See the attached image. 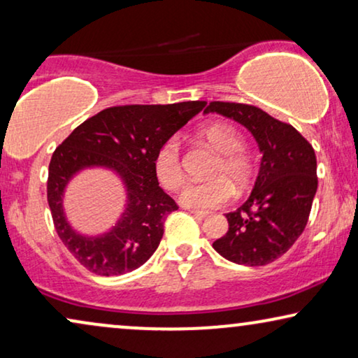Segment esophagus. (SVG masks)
Listing matches in <instances>:
<instances>
[{
	"label": "esophagus",
	"mask_w": 358,
	"mask_h": 358,
	"mask_svg": "<svg viewBox=\"0 0 358 358\" xmlns=\"http://www.w3.org/2000/svg\"><path fill=\"white\" fill-rule=\"evenodd\" d=\"M189 212L194 215L195 218L197 220H203V218H207V212H202V210H194V208H189Z\"/></svg>",
	"instance_id": "esophagus-1"
}]
</instances>
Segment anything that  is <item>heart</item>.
Segmentation results:
<instances>
[{"instance_id": "heart-1", "label": "heart", "mask_w": 358, "mask_h": 358, "mask_svg": "<svg viewBox=\"0 0 358 358\" xmlns=\"http://www.w3.org/2000/svg\"><path fill=\"white\" fill-rule=\"evenodd\" d=\"M199 134L212 148L220 153V159L212 168L215 178L203 182L189 184L179 195L180 203L189 208H215L227 203L234 194V185L244 187L251 176V164L241 151L244 140L231 124L212 120L200 127ZM153 168L163 187L179 189L184 184L182 150L178 136H169L158 146L155 153Z\"/></svg>"}]
</instances>
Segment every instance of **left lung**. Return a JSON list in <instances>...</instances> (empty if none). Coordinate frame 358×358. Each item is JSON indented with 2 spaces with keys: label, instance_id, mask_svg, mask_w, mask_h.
Here are the masks:
<instances>
[{
  "label": "left lung",
  "instance_id": "obj_1",
  "mask_svg": "<svg viewBox=\"0 0 358 358\" xmlns=\"http://www.w3.org/2000/svg\"><path fill=\"white\" fill-rule=\"evenodd\" d=\"M203 112L246 127L262 153L251 195L227 213L229 228L213 249L234 264L266 266L283 256L306 227L317 189L315 150L300 131L259 107L215 101Z\"/></svg>",
  "mask_w": 358,
  "mask_h": 358
}]
</instances>
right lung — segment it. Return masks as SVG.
Returning <instances> with one entry per match:
<instances>
[{
	"label": "right lung",
	"instance_id": "obj_1",
	"mask_svg": "<svg viewBox=\"0 0 358 358\" xmlns=\"http://www.w3.org/2000/svg\"><path fill=\"white\" fill-rule=\"evenodd\" d=\"M205 101L168 106H119L83 122L58 146L48 166L47 199L53 224L71 256L97 275H122L148 261L178 205L156 178L158 146L203 109ZM109 169L126 187V207L106 234L90 237L67 222L62 199L67 184L85 169Z\"/></svg>",
	"mask_w": 358,
	"mask_h": 358
}]
</instances>
